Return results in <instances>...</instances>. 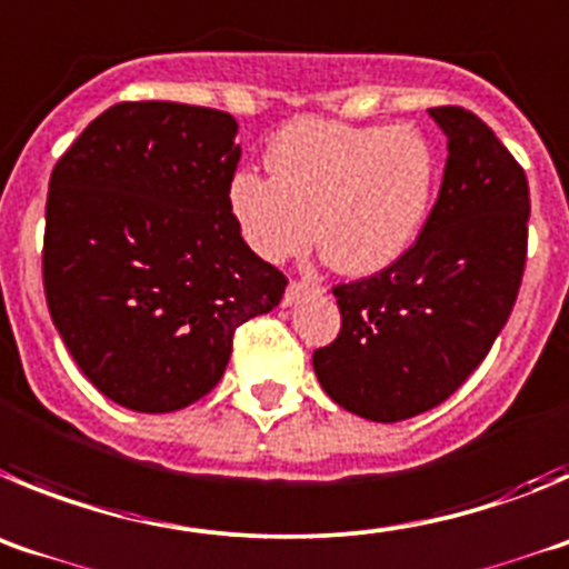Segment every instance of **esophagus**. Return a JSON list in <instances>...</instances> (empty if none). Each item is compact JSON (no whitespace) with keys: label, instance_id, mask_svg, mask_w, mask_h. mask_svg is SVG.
Returning <instances> with one entry per match:
<instances>
[{"label":"esophagus","instance_id":"1","mask_svg":"<svg viewBox=\"0 0 569 569\" xmlns=\"http://www.w3.org/2000/svg\"><path fill=\"white\" fill-rule=\"evenodd\" d=\"M311 291H320V286L317 283H309V280H291L289 286H286V295H283V306H291L297 303L303 295H311Z\"/></svg>","mask_w":569,"mask_h":569}]
</instances>
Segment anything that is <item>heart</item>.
<instances>
[{
  "label": "heart",
  "instance_id": "obj_1",
  "mask_svg": "<svg viewBox=\"0 0 569 569\" xmlns=\"http://www.w3.org/2000/svg\"><path fill=\"white\" fill-rule=\"evenodd\" d=\"M269 178L240 172L229 187L238 227L269 263L315 240L342 274L397 263L419 238L437 189V152L413 127L297 121L266 152Z\"/></svg>",
  "mask_w": 569,
  "mask_h": 569
}]
</instances>
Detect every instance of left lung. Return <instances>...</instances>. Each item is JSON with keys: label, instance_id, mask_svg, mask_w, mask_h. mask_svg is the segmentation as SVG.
I'll use <instances>...</instances> for the list:
<instances>
[{"label": "left lung", "instance_id": "1", "mask_svg": "<svg viewBox=\"0 0 569 569\" xmlns=\"http://www.w3.org/2000/svg\"><path fill=\"white\" fill-rule=\"evenodd\" d=\"M448 136L439 198L417 243L371 278L335 286L340 335L311 362L337 406L373 422L431 411L505 329L527 263L521 163L465 107H431Z\"/></svg>", "mask_w": 569, "mask_h": 569}]
</instances>
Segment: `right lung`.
Segmentation results:
<instances>
[{"label":"right lung","mask_w":569,"mask_h":569,"mask_svg":"<svg viewBox=\"0 0 569 569\" xmlns=\"http://www.w3.org/2000/svg\"><path fill=\"white\" fill-rule=\"evenodd\" d=\"M229 112L121 101L50 172L42 278L56 331L112 402L170 413L212 391L238 326L283 300L229 203Z\"/></svg>","instance_id":"obj_1"}]
</instances>
